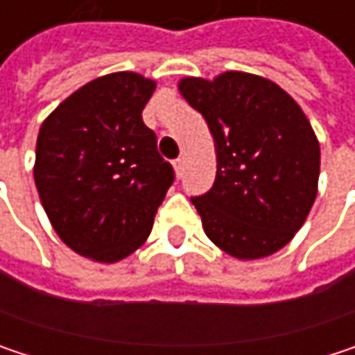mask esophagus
Returning a JSON list of instances; mask_svg holds the SVG:
<instances>
[{"label":"esophagus","mask_w":355,"mask_h":355,"mask_svg":"<svg viewBox=\"0 0 355 355\" xmlns=\"http://www.w3.org/2000/svg\"><path fill=\"white\" fill-rule=\"evenodd\" d=\"M173 168H175L177 177H180V175H182V171H184V160H182V158H177V160L173 162Z\"/></svg>","instance_id":"34e87169"}]
</instances>
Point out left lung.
Wrapping results in <instances>:
<instances>
[{
	"instance_id": "left-lung-1",
	"label": "left lung",
	"mask_w": 355,
	"mask_h": 355,
	"mask_svg": "<svg viewBox=\"0 0 355 355\" xmlns=\"http://www.w3.org/2000/svg\"><path fill=\"white\" fill-rule=\"evenodd\" d=\"M178 90L216 141L214 187L191 197L207 239L245 261L286 247L319 184V141L302 108L271 80L245 71L182 78Z\"/></svg>"
}]
</instances>
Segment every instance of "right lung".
Here are the masks:
<instances>
[{
	"mask_svg": "<svg viewBox=\"0 0 355 355\" xmlns=\"http://www.w3.org/2000/svg\"><path fill=\"white\" fill-rule=\"evenodd\" d=\"M156 82L133 71L96 78L40 125L35 182L59 239L114 263L141 247L175 180L141 110Z\"/></svg>",
	"mask_w": 355,
	"mask_h": 355,
	"instance_id": "right-lung-1",
	"label": "right lung"
}]
</instances>
